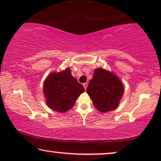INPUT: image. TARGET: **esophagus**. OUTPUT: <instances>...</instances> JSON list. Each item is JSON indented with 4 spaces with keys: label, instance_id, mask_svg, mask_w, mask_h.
<instances>
[{
    "label": "esophagus",
    "instance_id": "34e87169",
    "mask_svg": "<svg viewBox=\"0 0 161 161\" xmlns=\"http://www.w3.org/2000/svg\"><path fill=\"white\" fill-rule=\"evenodd\" d=\"M83 86H84V87H85V89L86 90V89H87V83H84L83 84Z\"/></svg>",
    "mask_w": 161,
    "mask_h": 161
}]
</instances>
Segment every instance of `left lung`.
I'll list each match as a JSON object with an SVG mask.
<instances>
[{
    "mask_svg": "<svg viewBox=\"0 0 161 161\" xmlns=\"http://www.w3.org/2000/svg\"><path fill=\"white\" fill-rule=\"evenodd\" d=\"M98 111L116 109L124 94V87L118 77L101 68L96 69L86 90Z\"/></svg>",
    "mask_w": 161,
    "mask_h": 161,
    "instance_id": "8db88e82",
    "label": "left lung"
}]
</instances>
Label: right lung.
<instances>
[{
	"label": "right lung",
	"mask_w": 161,
	"mask_h": 161,
	"mask_svg": "<svg viewBox=\"0 0 161 161\" xmlns=\"http://www.w3.org/2000/svg\"><path fill=\"white\" fill-rule=\"evenodd\" d=\"M43 91L47 106L64 113L74 106L85 88L71 74L69 68L61 72L52 73L44 82Z\"/></svg>",
	"instance_id": "add662e5"
}]
</instances>
